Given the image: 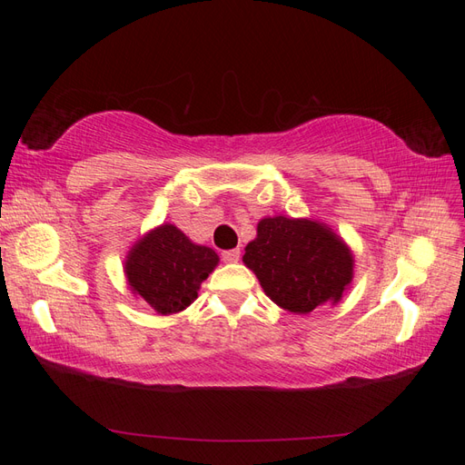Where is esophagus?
Masks as SVG:
<instances>
[{
    "mask_svg": "<svg viewBox=\"0 0 465 465\" xmlns=\"http://www.w3.org/2000/svg\"><path fill=\"white\" fill-rule=\"evenodd\" d=\"M221 258H223L224 263H234V262L241 260V250H238V248L224 250V252H221Z\"/></svg>",
    "mask_w": 465,
    "mask_h": 465,
    "instance_id": "esophagus-1",
    "label": "esophagus"
}]
</instances>
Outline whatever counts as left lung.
I'll return each mask as SVG.
<instances>
[{
	"label": "left lung",
	"instance_id": "1",
	"mask_svg": "<svg viewBox=\"0 0 465 465\" xmlns=\"http://www.w3.org/2000/svg\"><path fill=\"white\" fill-rule=\"evenodd\" d=\"M242 262L267 297L297 314L337 302L353 279V256L341 238L308 219H262Z\"/></svg>",
	"mask_w": 465,
	"mask_h": 465
}]
</instances>
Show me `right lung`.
Returning <instances> with one entry per match:
<instances>
[{
	"mask_svg": "<svg viewBox=\"0 0 465 465\" xmlns=\"http://www.w3.org/2000/svg\"><path fill=\"white\" fill-rule=\"evenodd\" d=\"M217 262L213 250L193 244L174 224H163L134 246L125 275L132 291L154 311L174 314L198 299L202 281Z\"/></svg>",
	"mask_w": 465,
	"mask_h": 465,
	"instance_id": "obj_1",
	"label": "right lung"
}]
</instances>
